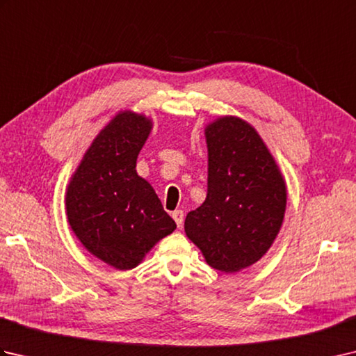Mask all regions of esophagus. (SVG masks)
<instances>
[{
  "mask_svg": "<svg viewBox=\"0 0 356 356\" xmlns=\"http://www.w3.org/2000/svg\"><path fill=\"white\" fill-rule=\"evenodd\" d=\"M172 218H174V222H176V225L179 226V228H182L184 226V211L182 209H176V211H172Z\"/></svg>",
  "mask_w": 356,
  "mask_h": 356,
  "instance_id": "esophagus-1",
  "label": "esophagus"
}]
</instances>
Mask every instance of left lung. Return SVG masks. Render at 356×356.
<instances>
[{"instance_id":"8db88e82","label":"left lung","mask_w":356,"mask_h":356,"mask_svg":"<svg viewBox=\"0 0 356 356\" xmlns=\"http://www.w3.org/2000/svg\"><path fill=\"white\" fill-rule=\"evenodd\" d=\"M208 194L185 232L211 268L234 274L268 252L282 228L286 184L255 128L222 116L205 128Z\"/></svg>"}]
</instances>
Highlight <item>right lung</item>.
Instances as JSON below:
<instances>
[{"label": "right lung", "instance_id": "obj_1", "mask_svg": "<svg viewBox=\"0 0 356 356\" xmlns=\"http://www.w3.org/2000/svg\"><path fill=\"white\" fill-rule=\"evenodd\" d=\"M153 122L119 111L96 136L73 172L65 209L74 236L90 254L119 270L133 269L176 223L136 161Z\"/></svg>", "mask_w": 356, "mask_h": 356}]
</instances>
